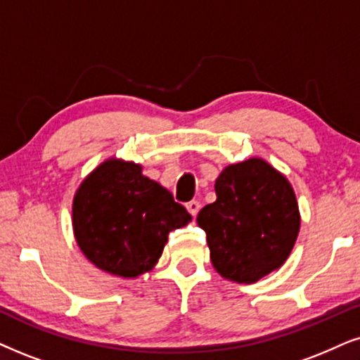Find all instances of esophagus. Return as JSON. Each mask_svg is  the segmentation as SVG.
Listing matches in <instances>:
<instances>
[{
  "mask_svg": "<svg viewBox=\"0 0 360 360\" xmlns=\"http://www.w3.org/2000/svg\"><path fill=\"white\" fill-rule=\"evenodd\" d=\"M186 209H188V211L193 214V216H195V214L199 212V209H201V204H199V201H189V202H186Z\"/></svg>",
  "mask_w": 360,
  "mask_h": 360,
  "instance_id": "34e87169",
  "label": "esophagus"
}]
</instances>
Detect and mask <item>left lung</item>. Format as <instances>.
Here are the masks:
<instances>
[{"instance_id":"obj_1","label":"left lung","mask_w":360,"mask_h":360,"mask_svg":"<svg viewBox=\"0 0 360 360\" xmlns=\"http://www.w3.org/2000/svg\"><path fill=\"white\" fill-rule=\"evenodd\" d=\"M217 199L198 214L214 269L251 284L276 271L292 251L301 217L289 181L262 159L227 166Z\"/></svg>"}]
</instances>
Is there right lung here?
<instances>
[{"mask_svg": "<svg viewBox=\"0 0 360 360\" xmlns=\"http://www.w3.org/2000/svg\"><path fill=\"white\" fill-rule=\"evenodd\" d=\"M189 221L186 207L141 174L139 165L115 159L86 177L72 202L81 251L99 269L121 277L151 271L167 234Z\"/></svg>", "mask_w": 360, "mask_h": 360, "instance_id": "add662e5", "label": "right lung"}]
</instances>
